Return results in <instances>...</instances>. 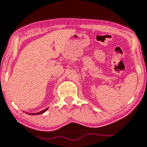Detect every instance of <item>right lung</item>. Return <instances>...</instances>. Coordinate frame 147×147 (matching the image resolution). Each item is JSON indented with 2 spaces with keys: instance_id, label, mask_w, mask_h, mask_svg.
<instances>
[{
  "instance_id": "1",
  "label": "right lung",
  "mask_w": 147,
  "mask_h": 147,
  "mask_svg": "<svg viewBox=\"0 0 147 147\" xmlns=\"http://www.w3.org/2000/svg\"><path fill=\"white\" fill-rule=\"evenodd\" d=\"M48 110V108L45 109V110H43L42 111H40V112H38V113H31V114H28V115H40V114H42V113H44L45 111Z\"/></svg>"
}]
</instances>
